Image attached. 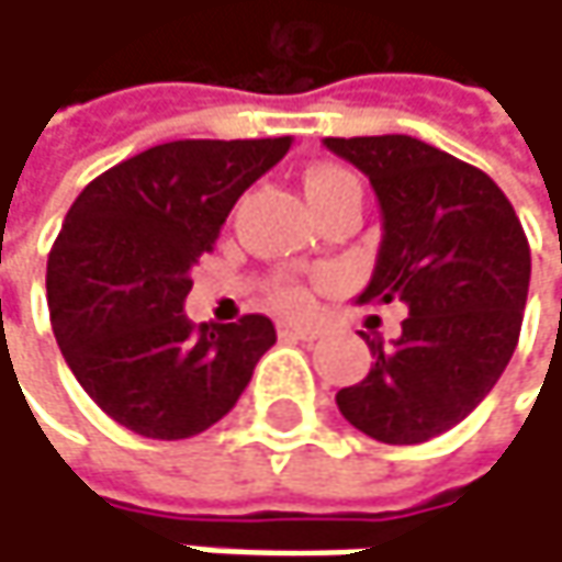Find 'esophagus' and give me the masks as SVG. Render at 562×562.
Segmentation results:
<instances>
[{
	"label": "esophagus",
	"instance_id": "esophagus-1",
	"mask_svg": "<svg viewBox=\"0 0 562 562\" xmlns=\"http://www.w3.org/2000/svg\"><path fill=\"white\" fill-rule=\"evenodd\" d=\"M280 335L292 338V341H315L322 335V328L312 322H280Z\"/></svg>",
	"mask_w": 562,
	"mask_h": 562
}]
</instances>
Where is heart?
Masks as SVG:
<instances>
[{
	"instance_id": "b5f03b06",
	"label": "heart",
	"mask_w": 562,
	"mask_h": 562,
	"mask_svg": "<svg viewBox=\"0 0 562 562\" xmlns=\"http://www.w3.org/2000/svg\"><path fill=\"white\" fill-rule=\"evenodd\" d=\"M341 191L361 194L358 178L348 169H341V166H312V169L305 171V198H308V204H315L322 198H331V194H341ZM273 299H277V305L292 308V312L305 308V289L295 285V282H280L273 289Z\"/></svg>"
}]
</instances>
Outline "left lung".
Returning <instances> with one entry per match:
<instances>
[{"label":"left lung","mask_w":562,"mask_h":562,"mask_svg":"<svg viewBox=\"0 0 562 562\" xmlns=\"http://www.w3.org/2000/svg\"><path fill=\"white\" fill-rule=\"evenodd\" d=\"M368 175L384 221L358 302H403L400 338L364 335L374 364L338 391L341 416L391 446L426 442L462 423L517 348L530 247L505 191L482 169L413 136L325 139Z\"/></svg>","instance_id":"left-lung-1"}]
</instances>
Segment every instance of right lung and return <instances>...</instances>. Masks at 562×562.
I'll return each mask as SVG.
<instances>
[{
    "instance_id": "right-lung-1",
    "label": "right lung",
    "mask_w": 562,
    "mask_h": 562,
    "mask_svg": "<svg viewBox=\"0 0 562 562\" xmlns=\"http://www.w3.org/2000/svg\"><path fill=\"white\" fill-rule=\"evenodd\" d=\"M289 146V136L162 143L70 204L48 257L52 325L77 384L120 426L146 439L204 432L277 345L267 315L194 325L184 299L237 198Z\"/></svg>"
}]
</instances>
